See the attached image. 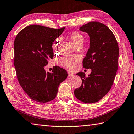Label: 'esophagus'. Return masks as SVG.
I'll list each match as a JSON object with an SVG mask.
<instances>
[{
    "label": "esophagus",
    "instance_id": "34e87169",
    "mask_svg": "<svg viewBox=\"0 0 134 134\" xmlns=\"http://www.w3.org/2000/svg\"><path fill=\"white\" fill-rule=\"evenodd\" d=\"M74 75V74H73L72 73H70V72H68V77H69V78H70V77H73Z\"/></svg>",
    "mask_w": 134,
    "mask_h": 134
}]
</instances>
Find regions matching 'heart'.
<instances>
[{
    "label": "heart",
    "mask_w": 134,
    "mask_h": 134,
    "mask_svg": "<svg viewBox=\"0 0 134 134\" xmlns=\"http://www.w3.org/2000/svg\"><path fill=\"white\" fill-rule=\"evenodd\" d=\"M70 37L71 41L75 45L82 44L84 41V38L83 35L77 31H73L70 34ZM60 43V39H56L54 41L52 47L53 49H57L59 48ZM80 58L77 55H65L57 60V64L61 67L65 68L66 69L72 70H73L75 65L79 62Z\"/></svg>",
    "instance_id": "obj_1"
}]
</instances>
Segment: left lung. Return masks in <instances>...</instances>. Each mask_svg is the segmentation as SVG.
Segmentation results:
<instances>
[{
    "mask_svg": "<svg viewBox=\"0 0 134 134\" xmlns=\"http://www.w3.org/2000/svg\"><path fill=\"white\" fill-rule=\"evenodd\" d=\"M90 37V48L83 60V66L91 69L86 77L83 72L77 75L82 79V85L74 91V95L85 103H94L109 91L118 69L119 48L114 35L106 25L90 22L79 28Z\"/></svg>",
    "mask_w": 134,
    "mask_h": 134,
    "instance_id": "8db88e82",
    "label": "left lung"
}]
</instances>
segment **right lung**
Instances as JSON below:
<instances>
[{
	"label": "right lung",
	"mask_w": 134,
	"mask_h": 134,
	"mask_svg": "<svg viewBox=\"0 0 134 134\" xmlns=\"http://www.w3.org/2000/svg\"><path fill=\"white\" fill-rule=\"evenodd\" d=\"M59 29L31 25L21 30L14 42V65L18 81L25 93L37 102L46 103L55 98L66 71L54 66L52 73L44 67L53 57L52 44L63 33Z\"/></svg>",
	"instance_id": "add662e5"
}]
</instances>
